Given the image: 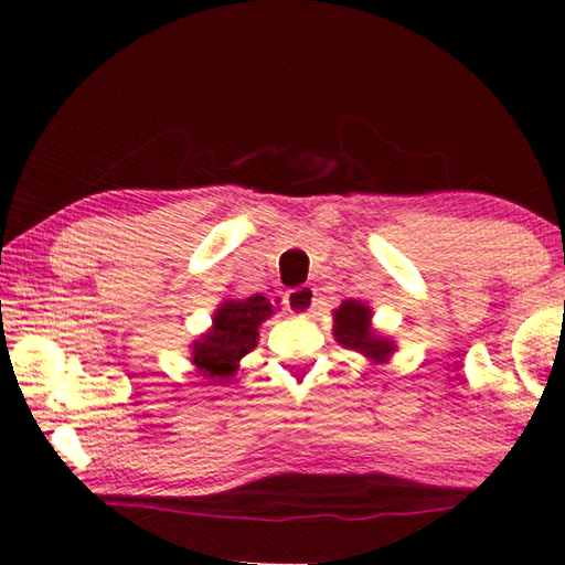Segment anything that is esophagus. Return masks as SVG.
Here are the masks:
<instances>
[{
	"mask_svg": "<svg viewBox=\"0 0 565 565\" xmlns=\"http://www.w3.org/2000/svg\"><path fill=\"white\" fill-rule=\"evenodd\" d=\"M317 303V289L311 286H296V289H289L284 294V306L296 317H306Z\"/></svg>",
	"mask_w": 565,
	"mask_h": 565,
	"instance_id": "obj_1",
	"label": "esophagus"
}]
</instances>
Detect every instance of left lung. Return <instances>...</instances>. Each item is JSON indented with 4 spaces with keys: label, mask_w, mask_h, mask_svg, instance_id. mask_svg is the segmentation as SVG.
Masks as SVG:
<instances>
[{
    "label": "left lung",
    "mask_w": 565,
    "mask_h": 565,
    "mask_svg": "<svg viewBox=\"0 0 565 565\" xmlns=\"http://www.w3.org/2000/svg\"><path fill=\"white\" fill-rule=\"evenodd\" d=\"M333 337L347 349L363 353L374 363H384L396 351L394 341L371 329V309L356 299L343 301L333 311Z\"/></svg>",
    "instance_id": "obj_1"
}]
</instances>
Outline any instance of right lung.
Segmentation results:
<instances>
[{
  "label": "right lung",
  "mask_w": 565,
  "mask_h": 565,
  "mask_svg": "<svg viewBox=\"0 0 565 565\" xmlns=\"http://www.w3.org/2000/svg\"><path fill=\"white\" fill-rule=\"evenodd\" d=\"M274 313L271 301L262 294L248 299H226L214 311L212 329L191 343V363L206 379L224 384L232 379L248 351L256 347L259 327Z\"/></svg>",
  "instance_id": "obj_1"
}]
</instances>
